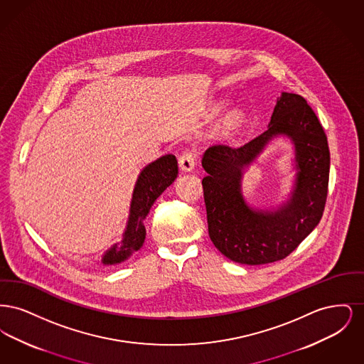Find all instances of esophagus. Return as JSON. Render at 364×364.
<instances>
[{
  "label": "esophagus",
  "instance_id": "esophagus-1",
  "mask_svg": "<svg viewBox=\"0 0 364 364\" xmlns=\"http://www.w3.org/2000/svg\"><path fill=\"white\" fill-rule=\"evenodd\" d=\"M195 165H196V156L190 150L184 151L178 158V166L184 172H191L195 168Z\"/></svg>",
  "mask_w": 364,
  "mask_h": 364
}]
</instances>
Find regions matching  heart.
I'll return each instance as SVG.
<instances>
[{
	"label": "heart",
	"instance_id": "1",
	"mask_svg": "<svg viewBox=\"0 0 364 364\" xmlns=\"http://www.w3.org/2000/svg\"><path fill=\"white\" fill-rule=\"evenodd\" d=\"M240 122H242V114L239 112H232L230 114H228L224 125L226 129H233V128H237Z\"/></svg>",
	"mask_w": 364,
	"mask_h": 364
}]
</instances>
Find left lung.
Masks as SVG:
<instances>
[{"instance_id":"1","label":"left lung","mask_w":364,"mask_h":364,"mask_svg":"<svg viewBox=\"0 0 364 364\" xmlns=\"http://www.w3.org/2000/svg\"><path fill=\"white\" fill-rule=\"evenodd\" d=\"M295 144L296 180L291 198L276 210L250 208L241 193L242 169L273 137ZM202 180L208 236L228 259L264 264L287 258L319 224L328 198L330 153L326 134L307 101L282 92L269 128L242 147L211 146L205 151Z\"/></svg>"}]
</instances>
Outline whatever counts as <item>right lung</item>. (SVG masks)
I'll list each match as a JSON object with an SVG mask.
<instances>
[{
  "mask_svg": "<svg viewBox=\"0 0 364 364\" xmlns=\"http://www.w3.org/2000/svg\"><path fill=\"white\" fill-rule=\"evenodd\" d=\"M177 173V159L173 154L158 158L140 172L132 193L128 224L122 235V240L112 245L105 252L101 260L102 264L110 266L122 263L143 245L146 239L143 220L149 214L156 198L176 180Z\"/></svg>",
  "mask_w": 364,
  "mask_h": 364,
  "instance_id": "add662e5",
  "label": "right lung"
}]
</instances>
